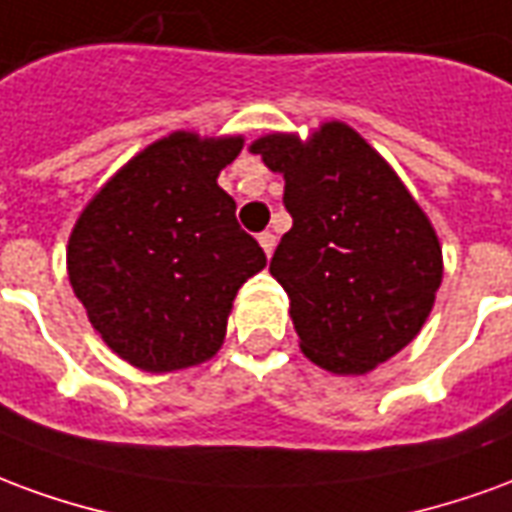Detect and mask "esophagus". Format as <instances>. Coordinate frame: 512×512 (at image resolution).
<instances>
[{"label":"esophagus","mask_w":512,"mask_h":512,"mask_svg":"<svg viewBox=\"0 0 512 512\" xmlns=\"http://www.w3.org/2000/svg\"><path fill=\"white\" fill-rule=\"evenodd\" d=\"M257 241H260V246H263V252H266L268 257H271V252H274V246H277V235L274 233H260L257 235Z\"/></svg>","instance_id":"obj_1"}]
</instances>
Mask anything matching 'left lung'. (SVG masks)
Listing matches in <instances>:
<instances>
[{
  "instance_id": "1",
  "label": "left lung",
  "mask_w": 512,
  "mask_h": 512,
  "mask_svg": "<svg viewBox=\"0 0 512 512\" xmlns=\"http://www.w3.org/2000/svg\"><path fill=\"white\" fill-rule=\"evenodd\" d=\"M285 178L293 227L271 257L301 351L340 376H362L408 345L441 285V246L392 167L354 128L326 123L304 145L257 139Z\"/></svg>"
}]
</instances>
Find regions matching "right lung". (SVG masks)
<instances>
[{
  "label": "right lung",
  "instance_id": "obj_1",
  "mask_svg": "<svg viewBox=\"0 0 512 512\" xmlns=\"http://www.w3.org/2000/svg\"><path fill=\"white\" fill-rule=\"evenodd\" d=\"M241 145V136H164L131 158L73 227V293L128 365L169 373L211 359L235 293L266 266L216 183Z\"/></svg>",
  "mask_w": 512,
  "mask_h": 512
}]
</instances>
